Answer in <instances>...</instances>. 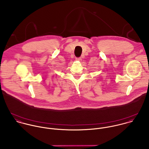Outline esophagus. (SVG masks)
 <instances>
[{
  "label": "esophagus",
  "mask_w": 149,
  "mask_h": 149,
  "mask_svg": "<svg viewBox=\"0 0 149 149\" xmlns=\"http://www.w3.org/2000/svg\"><path fill=\"white\" fill-rule=\"evenodd\" d=\"M76 61H81V58H80V57H79V58H76Z\"/></svg>",
  "instance_id": "1"
}]
</instances>
